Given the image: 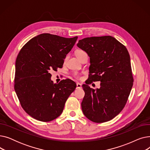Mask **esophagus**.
Segmentation results:
<instances>
[{
	"label": "esophagus",
	"mask_w": 150,
	"mask_h": 150,
	"mask_svg": "<svg viewBox=\"0 0 150 150\" xmlns=\"http://www.w3.org/2000/svg\"><path fill=\"white\" fill-rule=\"evenodd\" d=\"M81 88H82L81 84H80L79 83H76V89H81Z\"/></svg>",
	"instance_id": "obj_1"
}]
</instances>
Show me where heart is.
Wrapping results in <instances>:
<instances>
[{"label":"heart","mask_w":150,"mask_h":150,"mask_svg":"<svg viewBox=\"0 0 150 150\" xmlns=\"http://www.w3.org/2000/svg\"><path fill=\"white\" fill-rule=\"evenodd\" d=\"M86 53L85 52H84L83 50H76V52H75V55L76 56V57L78 58H79L81 54H83V53Z\"/></svg>","instance_id":"heart-1"}]
</instances>
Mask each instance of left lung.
I'll list each match as a JSON object with an SVG mask.
<instances>
[{"instance_id": "8db88e82", "label": "left lung", "mask_w": 150, "mask_h": 150, "mask_svg": "<svg viewBox=\"0 0 150 150\" xmlns=\"http://www.w3.org/2000/svg\"><path fill=\"white\" fill-rule=\"evenodd\" d=\"M77 46L90 58L89 81L82 87L84 115L91 121L112 120L125 107L133 85L130 57L126 47L111 36L86 38ZM100 81L96 90L87 85Z\"/></svg>"}]
</instances>
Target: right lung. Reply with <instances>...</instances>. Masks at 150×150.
Returning <instances> with one entry per match:
<instances>
[{"mask_svg": "<svg viewBox=\"0 0 150 150\" xmlns=\"http://www.w3.org/2000/svg\"><path fill=\"white\" fill-rule=\"evenodd\" d=\"M77 36L66 38L49 33L27 42L16 61L14 90L23 110L35 119L50 122L62 112L76 84L69 79L55 84L50 70L62 68Z\"/></svg>", "mask_w": 150, "mask_h": 150, "instance_id": "1", "label": "right lung"}]
</instances>
